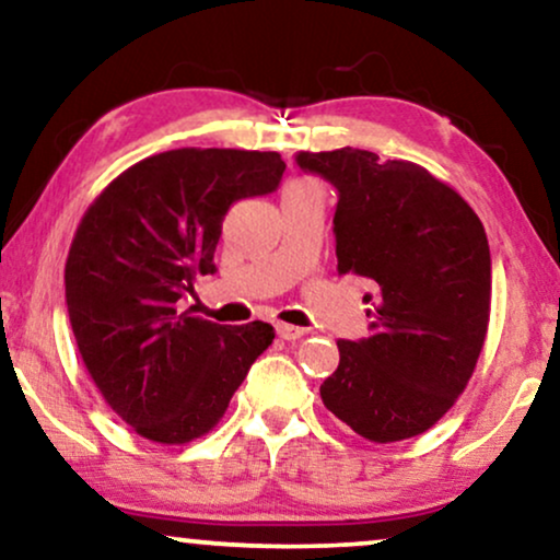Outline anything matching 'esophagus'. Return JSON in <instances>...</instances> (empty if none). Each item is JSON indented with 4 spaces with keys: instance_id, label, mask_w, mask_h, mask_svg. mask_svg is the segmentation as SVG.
Returning a JSON list of instances; mask_svg holds the SVG:
<instances>
[{
    "instance_id": "esophagus-1",
    "label": "esophagus",
    "mask_w": 560,
    "mask_h": 560,
    "mask_svg": "<svg viewBox=\"0 0 560 560\" xmlns=\"http://www.w3.org/2000/svg\"><path fill=\"white\" fill-rule=\"evenodd\" d=\"M276 332H279V338H284V341H296V338H302L307 328H300V325H287V323H279L276 325Z\"/></svg>"
}]
</instances>
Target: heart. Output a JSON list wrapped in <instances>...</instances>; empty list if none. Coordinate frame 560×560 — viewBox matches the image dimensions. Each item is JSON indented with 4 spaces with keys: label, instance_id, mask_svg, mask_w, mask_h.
<instances>
[{
    "label": "heart",
    "instance_id": "b5f03b06",
    "mask_svg": "<svg viewBox=\"0 0 560 560\" xmlns=\"http://www.w3.org/2000/svg\"><path fill=\"white\" fill-rule=\"evenodd\" d=\"M294 183H304V180H294Z\"/></svg>",
    "mask_w": 560,
    "mask_h": 560
}]
</instances>
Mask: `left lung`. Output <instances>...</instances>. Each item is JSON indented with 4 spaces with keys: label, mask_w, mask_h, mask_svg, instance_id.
Returning <instances> with one entry per match:
<instances>
[{
    "label": "left lung",
    "mask_w": 560,
    "mask_h": 560,
    "mask_svg": "<svg viewBox=\"0 0 560 560\" xmlns=\"http://www.w3.org/2000/svg\"><path fill=\"white\" fill-rule=\"evenodd\" d=\"M304 173L338 190V273L366 279L370 336L338 341L320 385L330 413L370 442L434 427L465 390L491 313V250L457 190L406 160L374 152H296Z\"/></svg>",
    "instance_id": "1"
}]
</instances>
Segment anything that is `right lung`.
Listing matches in <instances>:
<instances>
[{"label": "right lung", "mask_w": 560, "mask_h": 560, "mask_svg": "<svg viewBox=\"0 0 560 560\" xmlns=\"http://www.w3.org/2000/svg\"><path fill=\"white\" fill-rule=\"evenodd\" d=\"M284 170L279 152L170 150L84 211L63 268L69 323L105 402L144 439L186 444L214 429L271 346L268 323L219 325L180 304L217 271L232 203L273 194Z\"/></svg>", "instance_id": "1"}]
</instances>
